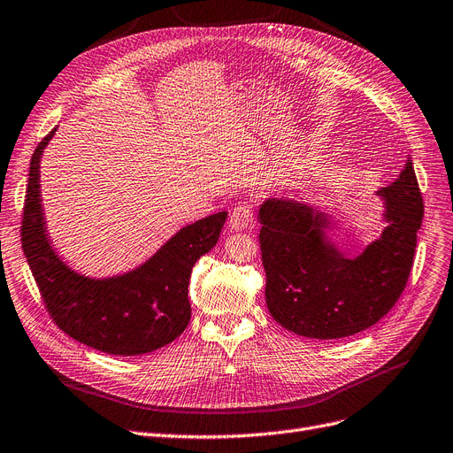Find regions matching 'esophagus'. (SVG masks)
I'll return each instance as SVG.
<instances>
[{"label":"esophagus","instance_id":"1","mask_svg":"<svg viewBox=\"0 0 453 453\" xmlns=\"http://www.w3.org/2000/svg\"><path fill=\"white\" fill-rule=\"evenodd\" d=\"M251 222H253V212H251V207L246 205V203H241V205L234 207L231 216H229V227L233 231H242Z\"/></svg>","mask_w":453,"mask_h":453}]
</instances>
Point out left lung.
I'll return each instance as SVG.
<instances>
[{
  "label": "left lung",
  "mask_w": 453,
  "mask_h": 453,
  "mask_svg": "<svg viewBox=\"0 0 453 453\" xmlns=\"http://www.w3.org/2000/svg\"><path fill=\"white\" fill-rule=\"evenodd\" d=\"M387 227L351 257L326 237L333 216L307 203L268 198L259 209L266 305L275 322L309 339H342L380 322L402 296L422 226L412 163L378 190Z\"/></svg>",
  "instance_id": "1"
}]
</instances>
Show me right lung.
Listing matches in <instances>:
<instances>
[{"label": "right lung", "instance_id": "1", "mask_svg": "<svg viewBox=\"0 0 453 453\" xmlns=\"http://www.w3.org/2000/svg\"><path fill=\"white\" fill-rule=\"evenodd\" d=\"M55 131L38 142L31 157L22 214V248L50 317L77 342L111 356L159 349L190 322L192 266L219 242L227 212L185 226L127 273L105 280L77 273L55 253L42 211L41 157Z\"/></svg>", "mask_w": 453, "mask_h": 453}]
</instances>
